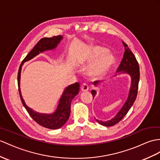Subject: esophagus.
Returning <instances> with one entry per match:
<instances>
[{"mask_svg":"<svg viewBox=\"0 0 160 160\" xmlns=\"http://www.w3.org/2000/svg\"><path fill=\"white\" fill-rule=\"evenodd\" d=\"M81 90L82 92H87L89 90V87L86 83H83L81 87Z\"/></svg>","mask_w":160,"mask_h":160,"instance_id":"1","label":"esophagus"}]
</instances>
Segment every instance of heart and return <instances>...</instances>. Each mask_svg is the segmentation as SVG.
I'll return each instance as SVG.
<instances>
[{
    "label": "heart",
    "instance_id": "heart-1",
    "mask_svg": "<svg viewBox=\"0 0 160 160\" xmlns=\"http://www.w3.org/2000/svg\"><path fill=\"white\" fill-rule=\"evenodd\" d=\"M84 61L90 62L85 69L88 75L92 78L98 79L105 76L110 71L115 63L112 54L98 45H90L87 48Z\"/></svg>",
    "mask_w": 160,
    "mask_h": 160
}]
</instances>
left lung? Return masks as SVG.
I'll use <instances>...</instances> for the list:
<instances>
[{
	"mask_svg": "<svg viewBox=\"0 0 160 160\" xmlns=\"http://www.w3.org/2000/svg\"><path fill=\"white\" fill-rule=\"evenodd\" d=\"M122 43L124 46V48H125V52L123 53V57L122 61H121V63L118 69H117V72H121V73H127L131 77V88L126 102L123 104L122 108H121V110L115 115L114 118L111 119L109 121H107V122H103V121H100L96 119L97 122L104 126H112L119 122L125 117L132 105H133L138 93V83L140 79L139 65L136 59V57L128 48L127 44L123 41H122ZM99 82V81H94L93 84L96 85V84H98ZM92 94L93 96V98H94L96 94V92L93 89V90H92Z\"/></svg>",
	"mask_w": 160,
	"mask_h": 160,
	"instance_id": "obj_1",
	"label": "left lung"
}]
</instances>
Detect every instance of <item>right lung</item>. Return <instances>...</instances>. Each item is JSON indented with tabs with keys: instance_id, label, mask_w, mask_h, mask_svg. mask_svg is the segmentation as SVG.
Here are the masks:
<instances>
[{
	"instance_id": "1",
	"label": "right lung",
	"mask_w": 160,
	"mask_h": 160,
	"mask_svg": "<svg viewBox=\"0 0 160 160\" xmlns=\"http://www.w3.org/2000/svg\"><path fill=\"white\" fill-rule=\"evenodd\" d=\"M62 39V36L58 35L51 38H42L38 41L37 45L34 47V48L30 51L29 53L26 56L22 61V63L19 66L18 74V89L19 93V96L22 102V104L26 108V111H28L35 122L39 125L43 126L48 129L56 130L59 129L63 126L65 123L67 122L69 118L70 113H71V104L72 100L78 94L79 91L80 84L79 83H75L69 85L64 89V92L62 93L61 98L59 101V104L57 107L56 111L52 114H42L38 113L31 109L30 108L27 107L25 104L24 99L20 92V88H19V83H20V72L22 69V65L24 62L28 61L32 59L34 57L38 55L39 53H41L46 50H51L56 48L58 44Z\"/></svg>"
}]
</instances>
